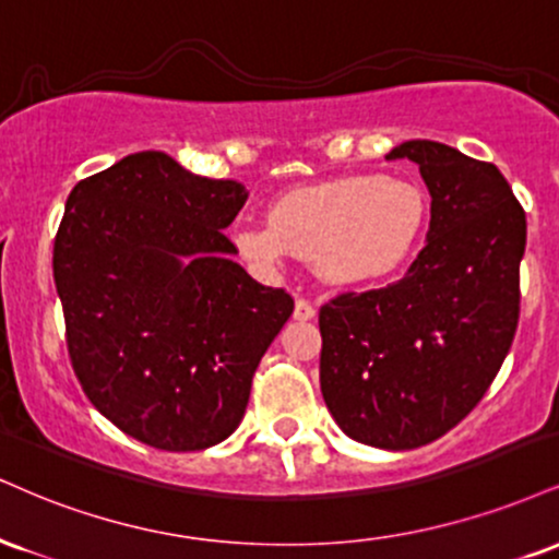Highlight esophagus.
<instances>
[{
	"label": "esophagus",
	"instance_id": "1",
	"mask_svg": "<svg viewBox=\"0 0 559 559\" xmlns=\"http://www.w3.org/2000/svg\"><path fill=\"white\" fill-rule=\"evenodd\" d=\"M314 312H318V309H314L312 301L305 299V297H299V299H297V305H294V318L301 320V322L312 320V318H314Z\"/></svg>",
	"mask_w": 559,
	"mask_h": 559
}]
</instances>
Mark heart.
<instances>
[{
  "label": "heart",
  "instance_id": "obj_1",
  "mask_svg": "<svg viewBox=\"0 0 559 559\" xmlns=\"http://www.w3.org/2000/svg\"><path fill=\"white\" fill-rule=\"evenodd\" d=\"M427 194L408 179L354 174L294 187L273 200L267 224L234 228L247 260H314L333 286H365L401 271L427 228Z\"/></svg>",
  "mask_w": 559,
  "mask_h": 559
}]
</instances>
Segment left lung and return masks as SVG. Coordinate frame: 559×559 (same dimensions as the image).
Here are the masks:
<instances>
[{
	"label": "left lung",
	"mask_w": 559,
	"mask_h": 559,
	"mask_svg": "<svg viewBox=\"0 0 559 559\" xmlns=\"http://www.w3.org/2000/svg\"><path fill=\"white\" fill-rule=\"evenodd\" d=\"M385 158L419 164L427 245L406 275L320 307V388L356 442L412 450L466 419L500 372L521 318L526 213L500 169L432 140Z\"/></svg>",
	"instance_id": "left-lung-1"
}]
</instances>
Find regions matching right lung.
I'll use <instances>...</instances> for the list:
<instances>
[{
    "label": "right lung",
    "instance_id": "obj_1",
    "mask_svg": "<svg viewBox=\"0 0 559 559\" xmlns=\"http://www.w3.org/2000/svg\"><path fill=\"white\" fill-rule=\"evenodd\" d=\"M245 185L187 171L160 151L80 179L53 239V284L75 378L111 425L187 453L239 427L262 354L292 318L224 228Z\"/></svg>",
    "mask_w": 559,
    "mask_h": 559
}]
</instances>
